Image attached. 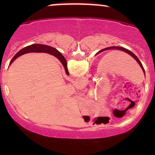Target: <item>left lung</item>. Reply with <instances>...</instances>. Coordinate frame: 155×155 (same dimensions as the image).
<instances>
[{
	"label": "left lung",
	"mask_w": 155,
	"mask_h": 155,
	"mask_svg": "<svg viewBox=\"0 0 155 155\" xmlns=\"http://www.w3.org/2000/svg\"><path fill=\"white\" fill-rule=\"evenodd\" d=\"M107 49H118V50H120V51H124V52H126V53H127V54H128L129 55H130V56H132L133 58H134L135 60L136 61L137 63H138V64H139L140 65L141 68H142V70H143V71L144 74H145V69H144V68H143V65H142L141 62H140V61L139 59L137 58V57L136 56H135V55L134 54H133V52H131L130 51H129V50H128V49H126V48H125L119 47V46H111V47H108V48H104L103 50H101V51H99V52H100V51H104V50H107Z\"/></svg>",
	"instance_id": "obj_1"
}]
</instances>
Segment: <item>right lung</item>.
<instances>
[{
	"label": "right lung",
	"instance_id": "add662e5",
	"mask_svg": "<svg viewBox=\"0 0 155 155\" xmlns=\"http://www.w3.org/2000/svg\"><path fill=\"white\" fill-rule=\"evenodd\" d=\"M30 52H43V53H47V54H50L56 57L58 59L59 61H61V63H62L63 67H64L65 73H66L67 75H69L68 71L67 68V62L64 56H63L62 54H61L60 52L58 51V50H56V48L51 47V46H47V45H44V44H31V45H29L28 46H26V47L23 48L22 49H21L20 51H18L15 54L12 59L10 61V64L13 62V61L15 60V59L18 58V57L22 56L23 54H27V53Z\"/></svg>",
	"mask_w": 155,
	"mask_h": 155
}]
</instances>
